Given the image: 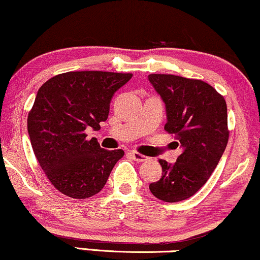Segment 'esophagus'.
<instances>
[{"label":"esophagus","instance_id":"1","mask_svg":"<svg viewBox=\"0 0 260 260\" xmlns=\"http://www.w3.org/2000/svg\"><path fill=\"white\" fill-rule=\"evenodd\" d=\"M130 155H131V158H133L137 162H143L147 160V156L140 154V153H137V152H130Z\"/></svg>","mask_w":260,"mask_h":260}]
</instances>
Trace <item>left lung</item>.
<instances>
[{
  "label": "left lung",
  "mask_w": 260,
  "mask_h": 260,
  "mask_svg": "<svg viewBox=\"0 0 260 260\" xmlns=\"http://www.w3.org/2000/svg\"><path fill=\"white\" fill-rule=\"evenodd\" d=\"M148 79L165 104V130L183 150L172 165L159 160L162 175L149 190L159 200L177 203L193 197L222 158L229 140L226 104L200 79L156 73Z\"/></svg>",
  "instance_id": "1"
}]
</instances>
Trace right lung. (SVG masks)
Wrapping results in <instances>:
<instances>
[{
	"label": "right lung",
	"instance_id": "right-lung-1",
	"mask_svg": "<svg viewBox=\"0 0 260 260\" xmlns=\"http://www.w3.org/2000/svg\"><path fill=\"white\" fill-rule=\"evenodd\" d=\"M131 73L76 71L57 75L38 89L28 112L27 131L42 170L60 193L86 199L105 187L124 150L101 148L86 139L110 113L114 92Z\"/></svg>",
	"mask_w": 260,
	"mask_h": 260
}]
</instances>
